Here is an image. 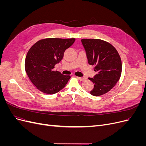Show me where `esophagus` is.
Returning <instances> with one entry per match:
<instances>
[{
    "label": "esophagus",
    "instance_id": "esophagus-1",
    "mask_svg": "<svg viewBox=\"0 0 146 146\" xmlns=\"http://www.w3.org/2000/svg\"><path fill=\"white\" fill-rule=\"evenodd\" d=\"M77 78L80 81H84L86 80V77H77Z\"/></svg>",
    "mask_w": 146,
    "mask_h": 146
}]
</instances>
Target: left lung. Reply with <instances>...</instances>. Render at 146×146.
I'll use <instances>...</instances> for the list:
<instances>
[{
    "label": "left lung",
    "instance_id": "left-lung-1",
    "mask_svg": "<svg viewBox=\"0 0 146 146\" xmlns=\"http://www.w3.org/2000/svg\"><path fill=\"white\" fill-rule=\"evenodd\" d=\"M90 65L97 72L94 78H88L94 83L90 94L102 96L116 85L121 76L122 62L117 50L111 44L99 39H82Z\"/></svg>",
    "mask_w": 146,
    "mask_h": 146
}]
</instances>
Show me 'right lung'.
I'll return each mask as SVG.
<instances>
[{
  "label": "right lung",
  "mask_w": 146,
  "mask_h": 146,
  "mask_svg": "<svg viewBox=\"0 0 146 146\" xmlns=\"http://www.w3.org/2000/svg\"><path fill=\"white\" fill-rule=\"evenodd\" d=\"M75 40V38H45L30 47L25 60V70L38 90L54 94L66 86L70 76L61 74L54 68L63 59L65 50Z\"/></svg>",
  "instance_id": "1"
}]
</instances>
